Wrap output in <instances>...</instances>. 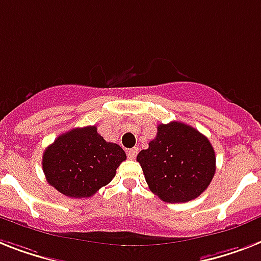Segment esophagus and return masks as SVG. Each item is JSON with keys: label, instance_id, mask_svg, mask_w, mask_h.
Returning a JSON list of instances; mask_svg holds the SVG:
<instances>
[{"label": "esophagus", "instance_id": "1", "mask_svg": "<svg viewBox=\"0 0 261 261\" xmlns=\"http://www.w3.org/2000/svg\"><path fill=\"white\" fill-rule=\"evenodd\" d=\"M138 154V147H133V149H130L128 151H127V156L130 158V160H134L135 156H137Z\"/></svg>", "mask_w": 261, "mask_h": 261}]
</instances>
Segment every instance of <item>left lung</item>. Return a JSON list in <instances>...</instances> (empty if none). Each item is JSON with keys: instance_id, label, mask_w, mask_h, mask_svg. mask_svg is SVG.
<instances>
[{"instance_id": "obj_1", "label": "left lung", "mask_w": 261, "mask_h": 261, "mask_svg": "<svg viewBox=\"0 0 261 261\" xmlns=\"http://www.w3.org/2000/svg\"><path fill=\"white\" fill-rule=\"evenodd\" d=\"M150 190L165 202L200 196L216 171V154L205 135L181 122L160 124L149 149L137 156Z\"/></svg>"}]
</instances>
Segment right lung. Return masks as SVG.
Listing matches in <instances>:
<instances>
[{"mask_svg":"<svg viewBox=\"0 0 261 261\" xmlns=\"http://www.w3.org/2000/svg\"><path fill=\"white\" fill-rule=\"evenodd\" d=\"M126 152L106 142L96 126L77 127L59 135L42 154V170L50 186L72 198L91 197L115 177Z\"/></svg>","mask_w":261,"mask_h":261,"instance_id":"obj_1","label":"right lung"}]
</instances>
